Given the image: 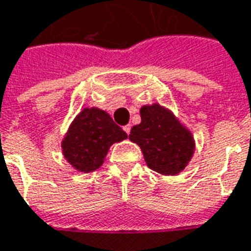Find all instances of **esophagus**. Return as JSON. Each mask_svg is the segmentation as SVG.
<instances>
[{"mask_svg":"<svg viewBox=\"0 0 251 251\" xmlns=\"http://www.w3.org/2000/svg\"><path fill=\"white\" fill-rule=\"evenodd\" d=\"M124 130H125L126 134H129V133H130V125L124 126Z\"/></svg>","mask_w":251,"mask_h":251,"instance_id":"34e87169","label":"esophagus"}]
</instances>
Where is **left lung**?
<instances>
[{
    "mask_svg": "<svg viewBox=\"0 0 251 251\" xmlns=\"http://www.w3.org/2000/svg\"><path fill=\"white\" fill-rule=\"evenodd\" d=\"M140 115L141 122L131 127L129 140L141 148L152 171L164 176L179 175L194 157L192 131L172 110L157 102L144 104Z\"/></svg>",
    "mask_w": 251,
    "mask_h": 251,
    "instance_id": "obj_1",
    "label": "left lung"
}]
</instances>
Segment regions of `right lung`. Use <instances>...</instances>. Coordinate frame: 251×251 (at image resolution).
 I'll list each match as a JSON object with an SVG mask.
<instances>
[{"label":"right lung","instance_id":"1","mask_svg":"<svg viewBox=\"0 0 251 251\" xmlns=\"http://www.w3.org/2000/svg\"><path fill=\"white\" fill-rule=\"evenodd\" d=\"M127 138L110 114L99 107H84L72 120L62 140V153L77 172L97 171L106 160L110 147Z\"/></svg>","mask_w":251,"mask_h":251}]
</instances>
